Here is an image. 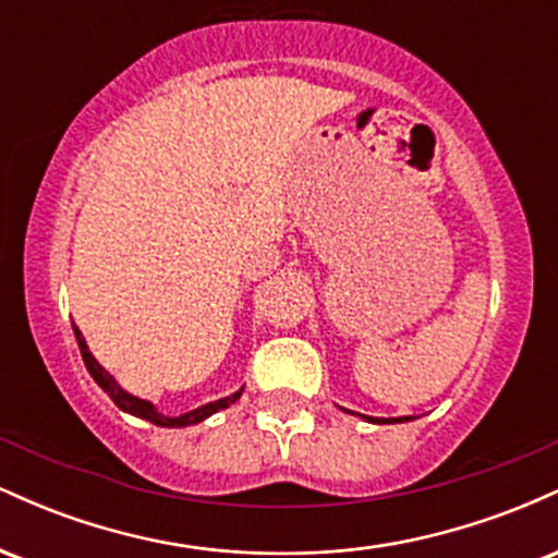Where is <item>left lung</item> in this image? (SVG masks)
<instances>
[{
	"label": "left lung",
	"mask_w": 558,
	"mask_h": 558,
	"mask_svg": "<svg viewBox=\"0 0 558 558\" xmlns=\"http://www.w3.org/2000/svg\"><path fill=\"white\" fill-rule=\"evenodd\" d=\"M364 417V414H362ZM364 420H369V422H377V425H390V422H409L412 417H393V420H377V417H364Z\"/></svg>",
	"instance_id": "left-lung-1"
}]
</instances>
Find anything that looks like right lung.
<instances>
[{"instance_id": "1", "label": "right lung", "mask_w": 558, "mask_h": 558, "mask_svg": "<svg viewBox=\"0 0 558 558\" xmlns=\"http://www.w3.org/2000/svg\"><path fill=\"white\" fill-rule=\"evenodd\" d=\"M73 330H75V341H78V349H81L83 362H86V369H88V373H92V377L96 380V386L105 390V393L110 396V399H112L114 403H118V407L123 409V412L133 414V417H141V420L151 422V425H159V427H185V425H196V422L207 420L209 414L220 412V409H228L230 403L239 401L241 393H243V388H241V390H235V393L226 396V399L213 401V403H204V407L194 409V412H185V414H181V417H165V414L157 412L155 403L138 399V396H131V393H128V390L120 388L118 380H114V377H112L110 373H107V369L101 367L99 362L94 360L92 351H88L86 341H83V332H81L78 328H73Z\"/></svg>"}]
</instances>
